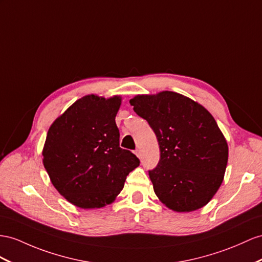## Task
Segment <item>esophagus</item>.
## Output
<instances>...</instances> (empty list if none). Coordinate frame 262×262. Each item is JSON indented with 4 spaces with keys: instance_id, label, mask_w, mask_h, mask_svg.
Instances as JSON below:
<instances>
[{
    "instance_id": "esophagus-1",
    "label": "esophagus",
    "mask_w": 262,
    "mask_h": 262,
    "mask_svg": "<svg viewBox=\"0 0 262 262\" xmlns=\"http://www.w3.org/2000/svg\"><path fill=\"white\" fill-rule=\"evenodd\" d=\"M135 154H136V156H138V157H139V155H140L139 149H136V150H135Z\"/></svg>"
}]
</instances>
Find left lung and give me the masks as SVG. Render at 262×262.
<instances>
[{
	"label": "left lung",
	"mask_w": 262,
	"mask_h": 262,
	"mask_svg": "<svg viewBox=\"0 0 262 262\" xmlns=\"http://www.w3.org/2000/svg\"><path fill=\"white\" fill-rule=\"evenodd\" d=\"M129 103L158 140L159 163L148 173L159 200L177 212L207 205L223 183L228 162L227 142L211 114L168 91L137 95Z\"/></svg>",
	"instance_id": "left-lung-1"
}]
</instances>
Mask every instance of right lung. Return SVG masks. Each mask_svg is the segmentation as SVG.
Returning <instances> with one entry per match:
<instances>
[{
	"mask_svg": "<svg viewBox=\"0 0 262 262\" xmlns=\"http://www.w3.org/2000/svg\"><path fill=\"white\" fill-rule=\"evenodd\" d=\"M122 98L87 95L55 119L48 132L43 164L52 184L67 201L84 209L113 203L126 177L139 166L119 147L115 122Z\"/></svg>",
	"mask_w": 262,
	"mask_h": 262,
	"instance_id": "add662e5",
	"label": "right lung"
}]
</instances>
